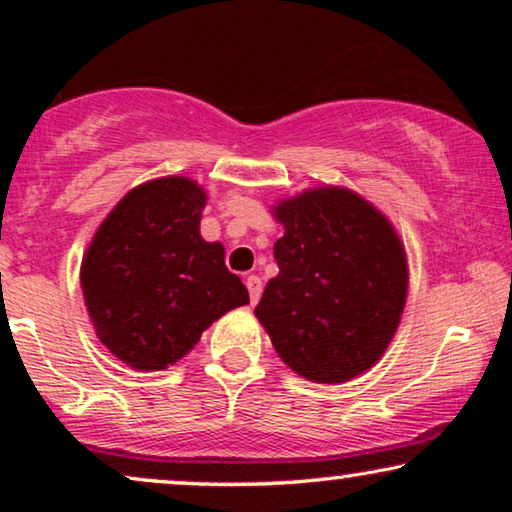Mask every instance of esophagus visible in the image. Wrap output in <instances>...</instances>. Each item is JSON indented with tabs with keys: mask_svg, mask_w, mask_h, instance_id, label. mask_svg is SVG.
Masks as SVG:
<instances>
[{
	"mask_svg": "<svg viewBox=\"0 0 512 512\" xmlns=\"http://www.w3.org/2000/svg\"><path fill=\"white\" fill-rule=\"evenodd\" d=\"M247 289H249V298H251V303H258V298H261V293H263V282H261V277L249 275V277H247Z\"/></svg>",
	"mask_w": 512,
	"mask_h": 512,
	"instance_id": "esophagus-1",
	"label": "esophagus"
}]
</instances>
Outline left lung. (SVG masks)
Returning a JSON list of instances; mask_svg holds the SVG:
<instances>
[{"instance_id": "left-lung-1", "label": "left lung", "mask_w": 512, "mask_h": 512, "mask_svg": "<svg viewBox=\"0 0 512 512\" xmlns=\"http://www.w3.org/2000/svg\"><path fill=\"white\" fill-rule=\"evenodd\" d=\"M279 275L254 314L293 373L342 384L387 352L408 298L394 223L352 188L314 186L272 205Z\"/></svg>"}]
</instances>
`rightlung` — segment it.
I'll return each instance as SVG.
<instances>
[{
    "instance_id": "1",
    "label": "right lung",
    "mask_w": 512,
    "mask_h": 512,
    "mask_svg": "<svg viewBox=\"0 0 512 512\" xmlns=\"http://www.w3.org/2000/svg\"><path fill=\"white\" fill-rule=\"evenodd\" d=\"M205 205V188L188 177L144 181L118 200L83 254L88 317L125 366L165 370L216 319L249 303L223 244L202 240Z\"/></svg>"
}]
</instances>
